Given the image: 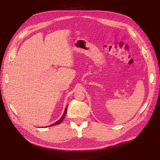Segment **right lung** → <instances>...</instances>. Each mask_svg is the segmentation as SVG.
Segmentation results:
<instances>
[{
	"mask_svg": "<svg viewBox=\"0 0 160 160\" xmlns=\"http://www.w3.org/2000/svg\"><path fill=\"white\" fill-rule=\"evenodd\" d=\"M67 107H68V105H67ZM67 107L65 108V110H64V113H63V115H62V116L61 117V118L60 119V120H59L58 121H57L56 122H55V123H53V124H51V125L48 126V127H52V126H55V125H57V124H59L60 123H61V122H62L63 121L64 118V117H65V115H66V114H67Z\"/></svg>",
	"mask_w": 160,
	"mask_h": 160,
	"instance_id": "1",
	"label": "right lung"
}]
</instances>
